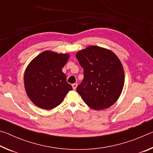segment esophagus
<instances>
[{"label":"esophagus","mask_w":153,"mask_h":153,"mask_svg":"<svg viewBox=\"0 0 153 153\" xmlns=\"http://www.w3.org/2000/svg\"><path fill=\"white\" fill-rule=\"evenodd\" d=\"M77 86V84H72V87H73V89L74 90H76Z\"/></svg>","instance_id":"1"}]
</instances>
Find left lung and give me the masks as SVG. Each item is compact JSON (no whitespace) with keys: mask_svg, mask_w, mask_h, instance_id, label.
<instances>
[{"mask_svg":"<svg viewBox=\"0 0 153 153\" xmlns=\"http://www.w3.org/2000/svg\"><path fill=\"white\" fill-rule=\"evenodd\" d=\"M76 58L84 69V79L76 90L85 103L103 110L117 101L124 85V71L119 58L110 50L90 46L78 51Z\"/></svg>","mask_w":153,"mask_h":153,"instance_id":"8db88e82","label":"left lung"}]
</instances>
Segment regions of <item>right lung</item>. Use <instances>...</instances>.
Here are the masks:
<instances>
[{"label": "right lung", "instance_id": "add662e5", "mask_svg": "<svg viewBox=\"0 0 153 153\" xmlns=\"http://www.w3.org/2000/svg\"><path fill=\"white\" fill-rule=\"evenodd\" d=\"M69 54L44 51L33 59L24 73V86L32 102L43 109L55 108L72 89L62 68Z\"/></svg>", "mask_w": 153, "mask_h": 153}]
</instances>
